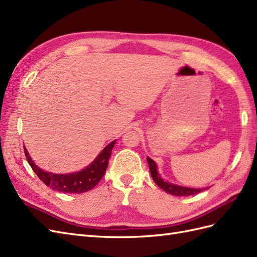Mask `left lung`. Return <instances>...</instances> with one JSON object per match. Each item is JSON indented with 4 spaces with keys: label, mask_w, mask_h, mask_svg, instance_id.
I'll return each mask as SVG.
<instances>
[{
    "label": "left lung",
    "mask_w": 257,
    "mask_h": 257,
    "mask_svg": "<svg viewBox=\"0 0 257 257\" xmlns=\"http://www.w3.org/2000/svg\"><path fill=\"white\" fill-rule=\"evenodd\" d=\"M148 165H149V170H150V174L154 182L162 188L164 191L168 193H171L173 196H178V197H186V196H191V195H197V193L201 192L204 189H193V188H187V187H182V186H177V185H173L170 183H166L160 177V175L158 174L157 171V165L154 160L148 157L147 158Z\"/></svg>",
    "instance_id": "1"
}]
</instances>
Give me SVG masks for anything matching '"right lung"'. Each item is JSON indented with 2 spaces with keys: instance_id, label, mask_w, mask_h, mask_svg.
Listing matches in <instances>:
<instances>
[{
  "instance_id": "add662e5",
  "label": "right lung",
  "mask_w": 257,
  "mask_h": 257,
  "mask_svg": "<svg viewBox=\"0 0 257 257\" xmlns=\"http://www.w3.org/2000/svg\"><path fill=\"white\" fill-rule=\"evenodd\" d=\"M115 141L110 143L107 147H105L99 156L97 157L91 165L77 173L71 174H53V173L42 171L33 163L30 159L28 151L25 149V156L27 158L28 163L30 164L34 173L42 182L50 187L53 190H57L65 193H82L93 189L94 187L99 183L103 174L107 170L109 158L111 156V151Z\"/></svg>"
}]
</instances>
